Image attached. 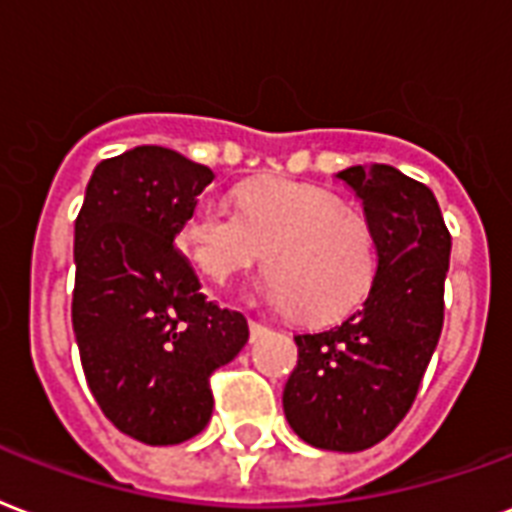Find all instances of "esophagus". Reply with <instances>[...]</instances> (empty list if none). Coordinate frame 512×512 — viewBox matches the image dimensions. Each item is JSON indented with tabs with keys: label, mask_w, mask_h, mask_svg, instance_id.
<instances>
[{
	"label": "esophagus",
	"mask_w": 512,
	"mask_h": 512,
	"mask_svg": "<svg viewBox=\"0 0 512 512\" xmlns=\"http://www.w3.org/2000/svg\"><path fill=\"white\" fill-rule=\"evenodd\" d=\"M265 330H268V327H265L263 322H255V319H249V333H252V338H260Z\"/></svg>",
	"instance_id": "1"
}]
</instances>
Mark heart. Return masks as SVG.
I'll return each instance as SVG.
<instances>
[{"label": "heart", "instance_id": "1", "mask_svg": "<svg viewBox=\"0 0 512 512\" xmlns=\"http://www.w3.org/2000/svg\"><path fill=\"white\" fill-rule=\"evenodd\" d=\"M179 247L214 284L263 257L257 292L303 322H333L368 298L378 273L370 222L322 187L268 179L239 193V212L204 198L179 230Z\"/></svg>", "mask_w": 512, "mask_h": 512}]
</instances>
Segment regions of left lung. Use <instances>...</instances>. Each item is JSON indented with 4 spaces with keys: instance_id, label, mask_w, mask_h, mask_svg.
<instances>
[{
    "instance_id": "1",
    "label": "left lung",
    "mask_w": 512,
    "mask_h": 512,
    "mask_svg": "<svg viewBox=\"0 0 512 512\" xmlns=\"http://www.w3.org/2000/svg\"><path fill=\"white\" fill-rule=\"evenodd\" d=\"M335 177L376 233V282L341 325L295 335L298 365L282 403L308 446L354 454L381 443L419 392L443 330L451 236L435 193L395 166H351Z\"/></svg>"
}]
</instances>
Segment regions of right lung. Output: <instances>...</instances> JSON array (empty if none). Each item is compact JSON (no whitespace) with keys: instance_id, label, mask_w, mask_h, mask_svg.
Masks as SVG:
<instances>
[{"instance_id":"1","label":"right lung","mask_w":512,"mask_h":512,"mask_svg":"<svg viewBox=\"0 0 512 512\" xmlns=\"http://www.w3.org/2000/svg\"><path fill=\"white\" fill-rule=\"evenodd\" d=\"M212 169L144 144L101 161L74 222L72 327L96 403L123 435L177 446L212 419L209 376L249 338L174 249Z\"/></svg>"}]
</instances>
